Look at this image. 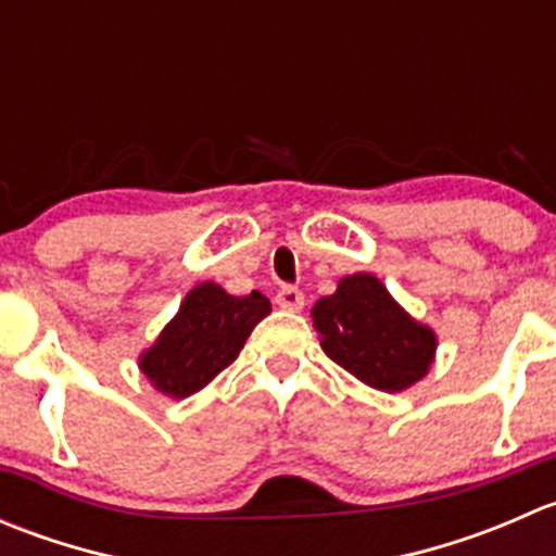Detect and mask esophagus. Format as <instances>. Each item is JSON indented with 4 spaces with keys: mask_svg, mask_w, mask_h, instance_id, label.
Segmentation results:
<instances>
[{
    "mask_svg": "<svg viewBox=\"0 0 556 556\" xmlns=\"http://www.w3.org/2000/svg\"><path fill=\"white\" fill-rule=\"evenodd\" d=\"M277 304L282 306V309H288V312H301L304 309V293H301L299 288H282L277 293Z\"/></svg>",
    "mask_w": 556,
    "mask_h": 556,
    "instance_id": "1",
    "label": "esophagus"
}]
</instances>
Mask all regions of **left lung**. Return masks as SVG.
I'll return each mask as SVG.
<instances>
[{
  "label": "left lung",
  "instance_id": "obj_1",
  "mask_svg": "<svg viewBox=\"0 0 556 556\" xmlns=\"http://www.w3.org/2000/svg\"><path fill=\"white\" fill-rule=\"evenodd\" d=\"M325 355L382 392H401L428 374L435 333L387 293L374 274L344 277L312 309Z\"/></svg>",
  "mask_w": 556,
  "mask_h": 556
}]
</instances>
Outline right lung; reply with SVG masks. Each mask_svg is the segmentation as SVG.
Returning <instances> with one entry per match:
<instances>
[{
  "mask_svg": "<svg viewBox=\"0 0 556 556\" xmlns=\"http://www.w3.org/2000/svg\"><path fill=\"white\" fill-rule=\"evenodd\" d=\"M268 312L271 301L257 290L228 295L215 282L195 285L155 344L142 352L139 368L164 395H193L237 361L247 336Z\"/></svg>",
  "mask_w": 556,
  "mask_h": 556,
  "instance_id": "add662e5",
  "label": "right lung"
}]
</instances>
